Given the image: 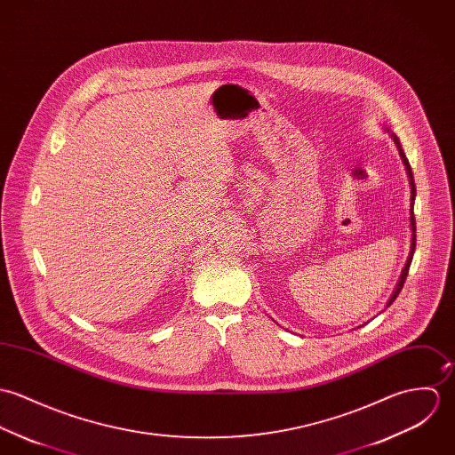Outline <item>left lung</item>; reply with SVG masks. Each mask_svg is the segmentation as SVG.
<instances>
[{
	"label": "left lung",
	"instance_id": "1",
	"mask_svg": "<svg viewBox=\"0 0 455 455\" xmlns=\"http://www.w3.org/2000/svg\"><path fill=\"white\" fill-rule=\"evenodd\" d=\"M387 132H389V129H387ZM391 138L395 140V143H396V147H398V150H400V156H402V160H403L404 169H406V174H408V178H410V187H411V197H410V201H411V207H413V201H415V183H413V174H411V167H410V164H408V160H406V156H404L403 150H402V145H400V140L395 136V134H391ZM410 225H411V246H410V254H408V258H406V263H404L403 270H402V275H400V279H398V284H396V288H395V291H393V295H391V299L387 300L386 303V307H389L391 303L396 300V297L400 295V291H402V288H403L404 279H406V275H408V268H410V263H411V258H413V251H415V218H413V211L410 209Z\"/></svg>",
	"mask_w": 455,
	"mask_h": 455
}]
</instances>
